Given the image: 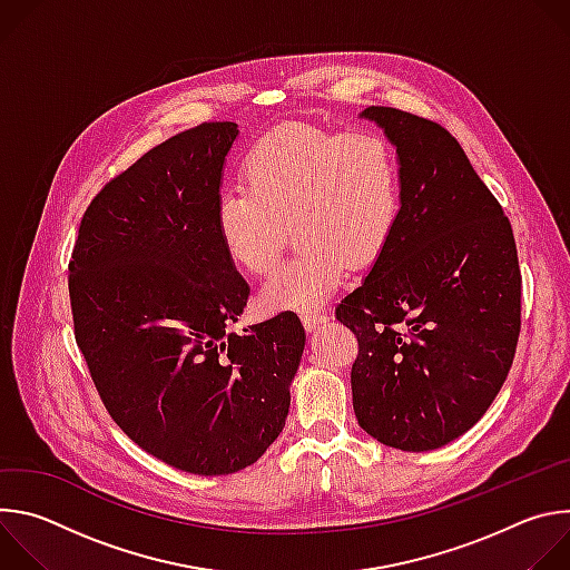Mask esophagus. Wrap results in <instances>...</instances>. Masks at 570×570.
<instances>
[{
	"label": "esophagus",
	"mask_w": 570,
	"mask_h": 570,
	"mask_svg": "<svg viewBox=\"0 0 570 570\" xmlns=\"http://www.w3.org/2000/svg\"><path fill=\"white\" fill-rule=\"evenodd\" d=\"M299 320L304 324V330H315V327H320L324 320H327V315L320 313V311H302Z\"/></svg>",
	"instance_id": "34e87169"
}]
</instances>
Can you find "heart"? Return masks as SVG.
Returning a JSON list of instances; mask_svg holds the SVG:
<instances>
[{
  "instance_id": "b5f03b06",
  "label": "heart",
  "mask_w": 570,
  "mask_h": 570,
  "mask_svg": "<svg viewBox=\"0 0 570 570\" xmlns=\"http://www.w3.org/2000/svg\"><path fill=\"white\" fill-rule=\"evenodd\" d=\"M246 189L220 194L216 232L243 271H275L291 227L297 253L262 288L268 311L313 308L383 253L401 209L396 150L370 128L284 124L243 157Z\"/></svg>"
}]
</instances>
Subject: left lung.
I'll use <instances>...</instances> for the list:
<instances>
[{
  "label": "left lung",
  "instance_id": "1",
  "mask_svg": "<svg viewBox=\"0 0 570 570\" xmlns=\"http://www.w3.org/2000/svg\"><path fill=\"white\" fill-rule=\"evenodd\" d=\"M396 146L401 209L365 282L338 306L354 332V413L401 451L466 433L501 392L521 332L510 218L438 121L370 106Z\"/></svg>",
  "mask_w": 570,
  "mask_h": 570
}]
</instances>
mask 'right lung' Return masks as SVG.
<instances>
[{
  "mask_svg": "<svg viewBox=\"0 0 570 570\" xmlns=\"http://www.w3.org/2000/svg\"><path fill=\"white\" fill-rule=\"evenodd\" d=\"M234 121L144 153L92 198L69 259L73 338L112 422L198 475L257 462L284 429L304 350L293 311L229 334L250 288L216 232Z\"/></svg>",
  "mask_w": 570,
  "mask_h": 570,
  "instance_id": "1",
  "label": "right lung"
}]
</instances>
